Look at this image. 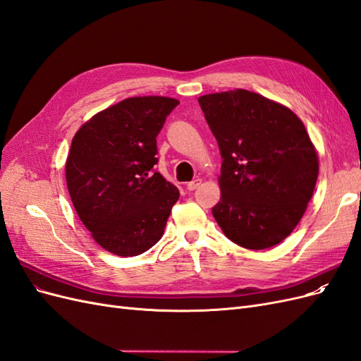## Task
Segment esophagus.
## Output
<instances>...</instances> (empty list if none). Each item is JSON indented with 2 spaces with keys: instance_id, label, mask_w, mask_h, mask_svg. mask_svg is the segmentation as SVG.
Returning <instances> with one entry per match:
<instances>
[{
  "instance_id": "esophagus-1",
  "label": "esophagus",
  "mask_w": 361,
  "mask_h": 361,
  "mask_svg": "<svg viewBox=\"0 0 361 361\" xmlns=\"http://www.w3.org/2000/svg\"><path fill=\"white\" fill-rule=\"evenodd\" d=\"M202 185V179H195V180H192V182H188L187 183V188L190 190V191H194V190H197L199 187Z\"/></svg>"
}]
</instances>
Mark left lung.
I'll return each instance as SVG.
<instances>
[{"mask_svg": "<svg viewBox=\"0 0 361 361\" xmlns=\"http://www.w3.org/2000/svg\"><path fill=\"white\" fill-rule=\"evenodd\" d=\"M199 104L223 158L215 221L244 248L280 244L307 209L319 173L304 123L288 106L244 89L204 94Z\"/></svg>", "mask_w": 361, "mask_h": 361, "instance_id": "obj_1", "label": "left lung"}]
</instances>
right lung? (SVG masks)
<instances>
[{
  "label": "right lung",
  "mask_w": 361,
  "mask_h": 361,
  "mask_svg": "<svg viewBox=\"0 0 361 361\" xmlns=\"http://www.w3.org/2000/svg\"><path fill=\"white\" fill-rule=\"evenodd\" d=\"M178 104L166 96L128 97L87 120L72 140L66 182L73 207L113 255L154 247L179 199V190L154 171L157 137Z\"/></svg>",
  "instance_id": "1"
}]
</instances>
